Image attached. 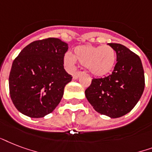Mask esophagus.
<instances>
[{
    "label": "esophagus",
    "instance_id": "obj_1",
    "mask_svg": "<svg viewBox=\"0 0 152 152\" xmlns=\"http://www.w3.org/2000/svg\"><path fill=\"white\" fill-rule=\"evenodd\" d=\"M82 74V71H77L76 73H75L74 75H73V78L74 79H77V78H78L79 77V76Z\"/></svg>",
    "mask_w": 152,
    "mask_h": 152
}]
</instances>
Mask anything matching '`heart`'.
Segmentation results:
<instances>
[{
    "label": "heart",
    "instance_id": "1",
    "mask_svg": "<svg viewBox=\"0 0 152 152\" xmlns=\"http://www.w3.org/2000/svg\"><path fill=\"white\" fill-rule=\"evenodd\" d=\"M116 59V50L110 46H80L75 48V55L67 52L64 56V62L67 66L73 68L78 61L97 77L109 74L113 69Z\"/></svg>",
    "mask_w": 152,
    "mask_h": 152
}]
</instances>
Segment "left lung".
Masks as SVG:
<instances>
[{
  "label": "left lung",
  "mask_w": 152,
  "mask_h": 152,
  "mask_svg": "<svg viewBox=\"0 0 152 152\" xmlns=\"http://www.w3.org/2000/svg\"><path fill=\"white\" fill-rule=\"evenodd\" d=\"M116 50L111 75L93 78L85 91L88 102L99 113L117 118L131 111L143 94L144 71L138 55L120 43H109Z\"/></svg>",
  "instance_id": "8db88e82"
}]
</instances>
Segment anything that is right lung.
<instances>
[{
  "instance_id": "right-lung-1",
  "label": "right lung",
  "mask_w": 152,
  "mask_h": 152,
  "mask_svg": "<svg viewBox=\"0 0 152 152\" xmlns=\"http://www.w3.org/2000/svg\"><path fill=\"white\" fill-rule=\"evenodd\" d=\"M68 44L59 39L34 41L14 59L9 74L10 97L17 110L32 118L50 113L72 80L64 69Z\"/></svg>"
}]
</instances>
